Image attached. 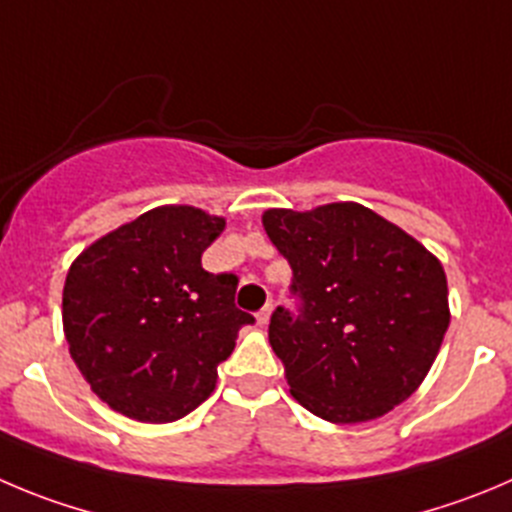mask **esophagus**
Segmentation results:
<instances>
[{
  "mask_svg": "<svg viewBox=\"0 0 512 512\" xmlns=\"http://www.w3.org/2000/svg\"><path fill=\"white\" fill-rule=\"evenodd\" d=\"M270 315H272V303H267L265 308L257 313V323H260V326H267V323H270Z\"/></svg>",
  "mask_w": 512,
  "mask_h": 512,
  "instance_id": "obj_1",
  "label": "esophagus"
}]
</instances>
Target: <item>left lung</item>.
Wrapping results in <instances>:
<instances>
[{"label":"left lung","instance_id":"8db88e82","mask_svg":"<svg viewBox=\"0 0 512 512\" xmlns=\"http://www.w3.org/2000/svg\"><path fill=\"white\" fill-rule=\"evenodd\" d=\"M262 227L300 298V313L278 308L267 333L295 401L333 424L379 419L407 401L450 326L442 262L356 202L267 209Z\"/></svg>","mask_w":512,"mask_h":512}]
</instances>
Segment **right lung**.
<instances>
[{"mask_svg": "<svg viewBox=\"0 0 512 512\" xmlns=\"http://www.w3.org/2000/svg\"><path fill=\"white\" fill-rule=\"evenodd\" d=\"M224 224L166 204L103 234L70 265L62 331L83 379L113 412L148 424L194 412L240 328L255 323L234 305L237 278L202 267Z\"/></svg>", "mask_w": 512, "mask_h": 512, "instance_id": "add662e5", "label": "right lung"}]
</instances>
